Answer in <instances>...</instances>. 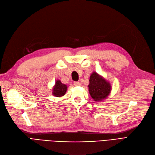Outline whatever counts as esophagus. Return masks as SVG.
Masks as SVG:
<instances>
[{
	"instance_id": "1",
	"label": "esophagus",
	"mask_w": 155,
	"mask_h": 155,
	"mask_svg": "<svg viewBox=\"0 0 155 155\" xmlns=\"http://www.w3.org/2000/svg\"><path fill=\"white\" fill-rule=\"evenodd\" d=\"M74 84L75 85V86H79V85H81V83L79 81H76L74 83Z\"/></svg>"
}]
</instances>
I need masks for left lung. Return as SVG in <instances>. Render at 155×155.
Wrapping results in <instances>:
<instances>
[{"instance_id": "obj_1", "label": "left lung", "mask_w": 155, "mask_h": 155, "mask_svg": "<svg viewBox=\"0 0 155 155\" xmlns=\"http://www.w3.org/2000/svg\"><path fill=\"white\" fill-rule=\"evenodd\" d=\"M88 91L92 98L95 101L107 98L111 92V84L97 72H94L90 77Z\"/></svg>"}]
</instances>
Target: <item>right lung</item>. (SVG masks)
Segmentation results:
<instances>
[{"label": "right lung", "mask_w": 155, "mask_h": 155, "mask_svg": "<svg viewBox=\"0 0 155 155\" xmlns=\"http://www.w3.org/2000/svg\"><path fill=\"white\" fill-rule=\"evenodd\" d=\"M67 90V85L63 84L60 80H56L55 85L53 87L52 95H54L56 97H62L65 94Z\"/></svg>", "instance_id": "add662e5"}]
</instances>
